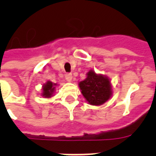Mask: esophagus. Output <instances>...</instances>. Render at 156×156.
<instances>
[{
    "label": "esophagus",
    "instance_id": "esophagus-1",
    "mask_svg": "<svg viewBox=\"0 0 156 156\" xmlns=\"http://www.w3.org/2000/svg\"><path fill=\"white\" fill-rule=\"evenodd\" d=\"M72 78H73V76H72V74L71 73H66V79L67 82H69V83H70L71 81H72Z\"/></svg>",
    "mask_w": 156,
    "mask_h": 156
}]
</instances>
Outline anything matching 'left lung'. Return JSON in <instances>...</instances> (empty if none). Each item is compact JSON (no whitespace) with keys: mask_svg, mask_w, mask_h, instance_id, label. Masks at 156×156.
<instances>
[{"mask_svg":"<svg viewBox=\"0 0 156 156\" xmlns=\"http://www.w3.org/2000/svg\"><path fill=\"white\" fill-rule=\"evenodd\" d=\"M86 75L87 78L78 83V87L88 104L100 106L111 99L112 86L110 78L96 73L93 69L88 71Z\"/></svg>","mask_w":156,"mask_h":156,"instance_id":"8db88e82","label":"left lung"}]
</instances>
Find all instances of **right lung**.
Wrapping results in <instances>:
<instances>
[{
  "label": "right lung",
  "instance_id": "1",
  "mask_svg": "<svg viewBox=\"0 0 156 156\" xmlns=\"http://www.w3.org/2000/svg\"><path fill=\"white\" fill-rule=\"evenodd\" d=\"M57 85H58L57 83H54L51 81H47V83H45L42 87L41 95L46 99L52 98L54 95V92L56 90V87H57Z\"/></svg>",
  "mask_w": 156,
  "mask_h": 156
}]
</instances>
